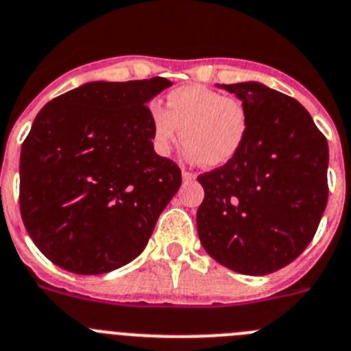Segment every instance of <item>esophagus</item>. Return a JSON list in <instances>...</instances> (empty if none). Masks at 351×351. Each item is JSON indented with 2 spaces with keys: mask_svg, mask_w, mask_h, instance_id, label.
Instances as JSON below:
<instances>
[{
  "mask_svg": "<svg viewBox=\"0 0 351 351\" xmlns=\"http://www.w3.org/2000/svg\"><path fill=\"white\" fill-rule=\"evenodd\" d=\"M182 179H184L186 182L193 181V179H195V173L189 172V170H182Z\"/></svg>",
  "mask_w": 351,
  "mask_h": 351,
  "instance_id": "1",
  "label": "esophagus"
}]
</instances>
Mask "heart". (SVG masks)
<instances>
[{
    "label": "heart",
    "instance_id": "heart-1",
    "mask_svg": "<svg viewBox=\"0 0 351 351\" xmlns=\"http://www.w3.org/2000/svg\"><path fill=\"white\" fill-rule=\"evenodd\" d=\"M154 149L169 154L181 141L193 162L221 167L237 156L249 134L250 117L245 102L204 85L170 90L165 109L151 106Z\"/></svg>",
    "mask_w": 351,
    "mask_h": 351
}]
</instances>
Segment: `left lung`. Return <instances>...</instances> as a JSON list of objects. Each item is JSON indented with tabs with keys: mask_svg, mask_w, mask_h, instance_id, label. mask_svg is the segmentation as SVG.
Masks as SVG:
<instances>
[{
	"mask_svg": "<svg viewBox=\"0 0 351 351\" xmlns=\"http://www.w3.org/2000/svg\"><path fill=\"white\" fill-rule=\"evenodd\" d=\"M245 102L249 134L226 165L198 176V237L208 256L242 275H268L313 240L326 210L329 146L310 112L261 83L223 85Z\"/></svg>",
	"mask_w": 351,
	"mask_h": 351,
	"instance_id": "8db88e82",
	"label": "left lung"
}]
</instances>
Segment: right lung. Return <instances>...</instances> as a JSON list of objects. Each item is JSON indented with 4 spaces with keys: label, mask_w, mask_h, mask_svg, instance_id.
Segmentation results:
<instances>
[{
    "label": "right lung",
    "mask_w": 351,
    "mask_h": 351,
    "mask_svg": "<svg viewBox=\"0 0 351 351\" xmlns=\"http://www.w3.org/2000/svg\"><path fill=\"white\" fill-rule=\"evenodd\" d=\"M167 78L92 82L48 102L21 149V215L53 265L101 275L136 259L181 186L153 149L151 97Z\"/></svg>",
    "instance_id": "add662e5"
}]
</instances>
